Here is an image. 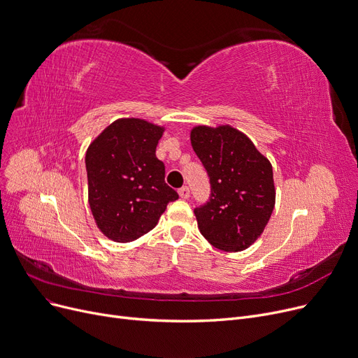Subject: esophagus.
I'll return each instance as SVG.
<instances>
[{
  "label": "esophagus",
  "mask_w": 358,
  "mask_h": 358,
  "mask_svg": "<svg viewBox=\"0 0 358 358\" xmlns=\"http://www.w3.org/2000/svg\"><path fill=\"white\" fill-rule=\"evenodd\" d=\"M178 194L181 199H189L190 197V189L187 185H182L181 189L178 190Z\"/></svg>",
  "instance_id": "34e87169"
}]
</instances>
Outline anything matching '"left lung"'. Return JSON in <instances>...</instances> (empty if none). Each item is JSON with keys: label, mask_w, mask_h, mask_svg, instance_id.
I'll return each instance as SVG.
<instances>
[{"label": "left lung", "mask_w": 358, "mask_h": 358, "mask_svg": "<svg viewBox=\"0 0 358 358\" xmlns=\"http://www.w3.org/2000/svg\"><path fill=\"white\" fill-rule=\"evenodd\" d=\"M190 139L210 180L209 200L194 209L201 235L222 251L247 250L274 209L270 161L248 136L228 124L197 126Z\"/></svg>", "instance_id": "8db88e82"}]
</instances>
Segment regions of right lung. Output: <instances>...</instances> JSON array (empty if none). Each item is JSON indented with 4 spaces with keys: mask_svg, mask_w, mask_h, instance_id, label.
<instances>
[{
    "mask_svg": "<svg viewBox=\"0 0 358 358\" xmlns=\"http://www.w3.org/2000/svg\"><path fill=\"white\" fill-rule=\"evenodd\" d=\"M164 127L142 119H119L91 142L85 154L88 201L100 231L130 242L157 227L178 194L165 182L155 155Z\"/></svg>",
    "mask_w": 358,
    "mask_h": 358,
    "instance_id": "add662e5",
    "label": "right lung"
}]
</instances>
